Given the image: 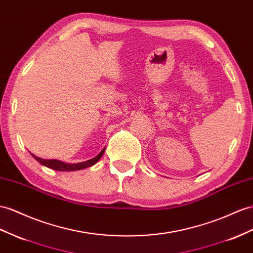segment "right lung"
I'll use <instances>...</instances> for the list:
<instances>
[{"instance_id": "right-lung-1", "label": "right lung", "mask_w": 253, "mask_h": 253, "mask_svg": "<svg viewBox=\"0 0 253 253\" xmlns=\"http://www.w3.org/2000/svg\"><path fill=\"white\" fill-rule=\"evenodd\" d=\"M105 148H102V151L97 155L96 157L86 160V161H83V163H78V164H66L64 163V161L61 160H56V159H42L35 156L34 154H31L32 156H33L38 163L41 165L50 168V169L55 170V171H78V170H82V169H85V168L88 167H92L94 166L96 163H98V160L102 157L103 153H105Z\"/></svg>"}]
</instances>
